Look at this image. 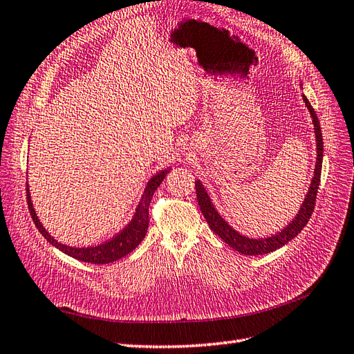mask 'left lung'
<instances>
[{
  "instance_id": "1",
  "label": "left lung",
  "mask_w": 354,
  "mask_h": 354,
  "mask_svg": "<svg viewBox=\"0 0 354 354\" xmlns=\"http://www.w3.org/2000/svg\"><path fill=\"white\" fill-rule=\"evenodd\" d=\"M302 97H304V102L308 107V111H310V115H311L313 122H314L315 139H317V165H315L313 180H311L310 192H308L305 201L301 206V209H299L297 215L295 216V220L290 223L286 229L274 234V236L265 238V239H250V238L242 236V234H239L236 230L232 229L230 225L221 218V215L215 211L211 198L205 192V188H203L201 180H196L197 202H198V206H201V211L206 218L207 224H209L211 230H214L225 243H227V245H230L233 250H236L243 256L268 254V252H272V251L281 248L283 245H286L288 241H292L295 236H297V234L301 233L302 229L306 225V223L311 218V214H313L314 206H315L317 192H319V185H320V176H322L323 138H322L320 122H319V118H317L315 111L313 109L311 103L308 102V98L305 95H302Z\"/></svg>"
}]
</instances>
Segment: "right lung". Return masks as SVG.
<instances>
[{"instance_id":"right-lung-1","label":"right lung","mask_w":354,"mask_h":354,"mask_svg":"<svg viewBox=\"0 0 354 354\" xmlns=\"http://www.w3.org/2000/svg\"><path fill=\"white\" fill-rule=\"evenodd\" d=\"M167 171L169 170H162V171H160V174L153 175L151 178L147 188H145V193L140 198V202L138 205V209H136V212H134L133 220L127 224V227L118 234H115L112 239L100 243V245H97V247L75 248V247H67V245H64V243H59L58 241L53 239L50 234L44 230L41 223L37 218V214H35L34 207H32L28 184H26V201H28V209L31 214V218L35 224V227H37L39 232L44 236V239H46L49 243H52L53 247L61 250L62 252H66L67 256L77 259L80 261H88V263H95V265L112 263V261H116V260L122 259L124 256L130 254V252L143 241L145 234H147V232H148V224H149L151 198H152L153 193H156V189L162 183V179H165V176L167 175Z\"/></svg>"}]
</instances>
